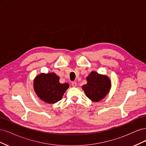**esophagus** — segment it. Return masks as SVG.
<instances>
[{
    "label": "esophagus",
    "instance_id": "obj_1",
    "mask_svg": "<svg viewBox=\"0 0 146 146\" xmlns=\"http://www.w3.org/2000/svg\"><path fill=\"white\" fill-rule=\"evenodd\" d=\"M72 86L74 87H76L77 86V83L76 82H72Z\"/></svg>",
    "mask_w": 146,
    "mask_h": 146
}]
</instances>
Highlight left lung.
Segmentation results:
<instances>
[{
	"label": "left lung",
	"mask_w": 146,
	"mask_h": 146,
	"mask_svg": "<svg viewBox=\"0 0 146 146\" xmlns=\"http://www.w3.org/2000/svg\"><path fill=\"white\" fill-rule=\"evenodd\" d=\"M87 84L82 86L86 96L93 102H99L108 94L111 80L107 76L92 71L86 77Z\"/></svg>",
	"instance_id": "left-lung-1"
}]
</instances>
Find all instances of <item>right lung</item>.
Segmentation results:
<instances>
[{"label": "right lung", "mask_w": 146, "mask_h": 146, "mask_svg": "<svg viewBox=\"0 0 146 146\" xmlns=\"http://www.w3.org/2000/svg\"><path fill=\"white\" fill-rule=\"evenodd\" d=\"M60 77L54 73H41L35 78L34 90L39 99L47 104H55L63 98L69 85L61 84Z\"/></svg>", "instance_id": "right-lung-1"}]
</instances>
